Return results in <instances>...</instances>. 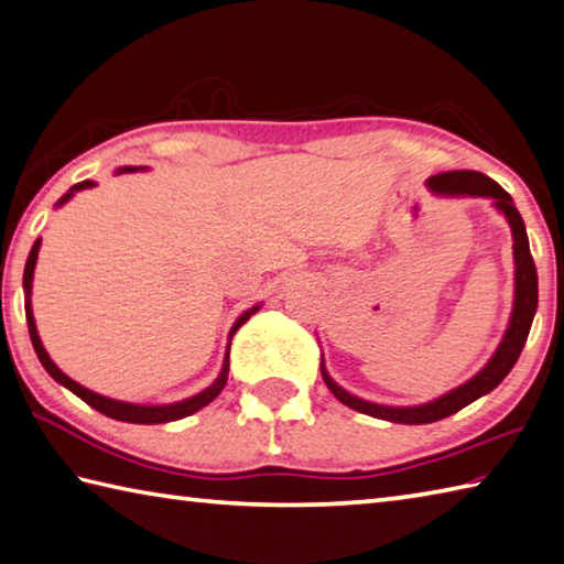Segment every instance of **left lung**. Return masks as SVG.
<instances>
[{"label": "left lung", "instance_id": "obj_1", "mask_svg": "<svg viewBox=\"0 0 564 564\" xmlns=\"http://www.w3.org/2000/svg\"><path fill=\"white\" fill-rule=\"evenodd\" d=\"M426 184L432 187V192L446 194V197H488V199H494V207L503 214L510 224V229H513L516 299H513V313H510V323L506 327L503 340H500L498 350L494 352V357H490L484 370H480L476 377H470L468 382L452 389V392H446L438 399H432V402H426V404L384 406V404L367 402V399L345 392V389L337 384L330 375H327L325 365H321L323 382L345 406H350V409H355V412H362L367 416L384 419V422H394V424H432V422H438V419L456 414L458 409H464L470 402H476L478 397L494 392V389L506 380L508 372L513 370V365L518 362L520 352H523L532 317H535V311H538V271H535V261H532V256H530L525 224H523V217H520V212L516 209L513 197H510V194L500 187L498 182H494L490 177L480 175V172H474V170L442 172V175L429 177Z\"/></svg>", "mask_w": 564, "mask_h": 564}]
</instances>
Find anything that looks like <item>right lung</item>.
<instances>
[{
    "label": "right lung",
    "mask_w": 564,
    "mask_h": 564,
    "mask_svg": "<svg viewBox=\"0 0 564 564\" xmlns=\"http://www.w3.org/2000/svg\"><path fill=\"white\" fill-rule=\"evenodd\" d=\"M138 167H120L118 175H122V172H135ZM94 187V182L86 180V182H78L70 187L64 197H61L56 202V207H61V204H66L70 197H74L76 192L80 189H88ZM39 247H41V239L34 241L32 251H29V259H26V265H24V295H26V303H24V311H26V323H29V337H32V345L36 350V357L41 360V365H44V370L54 377V380L58 384H64L66 389H70L76 397L84 399L86 404H90L94 409H98L100 414H106L110 419H118V422H128V424H165V422H177V419H184L189 416L194 412H199L202 406H207L209 402H214V399L219 397V392L224 389V384H227V377H229V347H231V337L234 333L239 330V327L249 321V317L259 311V305H253L251 311L243 313L237 323H234L231 333H229V345H227V357H224V365H221V372L217 380H214L204 392L194 394L189 399H182V402H175V404H130V402H118V399H108L104 394H96L90 392V389L80 387L78 382L70 380L68 375H64L58 370V367L54 365V360H51L48 352L44 350V345H41V337L36 333V323H34V313H32V281H34V269H36V259H39Z\"/></svg>",
    "instance_id": "right-lung-1"
}]
</instances>
